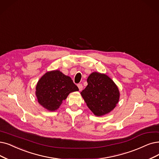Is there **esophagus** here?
Returning <instances> with one entry per match:
<instances>
[{"label":"esophagus","mask_w":159,"mask_h":159,"mask_svg":"<svg viewBox=\"0 0 159 159\" xmlns=\"http://www.w3.org/2000/svg\"><path fill=\"white\" fill-rule=\"evenodd\" d=\"M78 87L79 90H80V91H82V89H83V85H82V84H78Z\"/></svg>","instance_id":"34e87169"}]
</instances>
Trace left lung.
I'll return each mask as SVG.
<instances>
[{
    "label": "left lung",
    "mask_w": 159,
    "mask_h": 159,
    "mask_svg": "<svg viewBox=\"0 0 159 159\" xmlns=\"http://www.w3.org/2000/svg\"><path fill=\"white\" fill-rule=\"evenodd\" d=\"M87 81L88 85L81 95L94 115L102 116L115 108L119 102L120 93L109 76L94 72L89 75Z\"/></svg>",
    "instance_id": "obj_1"
}]
</instances>
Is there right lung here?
I'll return each mask as SVG.
<instances>
[{
	"instance_id": "right-lung-1",
	"label": "right lung",
	"mask_w": 159,
	"mask_h": 159,
	"mask_svg": "<svg viewBox=\"0 0 159 159\" xmlns=\"http://www.w3.org/2000/svg\"><path fill=\"white\" fill-rule=\"evenodd\" d=\"M78 91L70 77L56 70L42 76L36 84L35 94L42 106L53 111L59 108L70 93Z\"/></svg>"
}]
</instances>
